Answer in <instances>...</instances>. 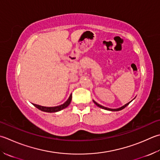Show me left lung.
Returning <instances> with one entry per match:
<instances>
[{
    "label": "left lung",
    "instance_id": "8db88e82",
    "mask_svg": "<svg viewBox=\"0 0 160 160\" xmlns=\"http://www.w3.org/2000/svg\"><path fill=\"white\" fill-rule=\"evenodd\" d=\"M131 102V101H130ZM130 102H128L127 104H126L125 105H123V106H122L121 108H118V109H110V108H105V107H104V106H102V105H99L98 103H97L96 101H93V102L95 103V104L98 106V107H99V108H102V109H107V110H109V111H119V110H121V109H123V108H125L126 107V106H128V105H129V103Z\"/></svg>",
    "mask_w": 160,
    "mask_h": 160
}]
</instances>
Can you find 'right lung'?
<instances>
[{
    "label": "right lung",
    "instance_id": "1",
    "mask_svg": "<svg viewBox=\"0 0 160 160\" xmlns=\"http://www.w3.org/2000/svg\"><path fill=\"white\" fill-rule=\"evenodd\" d=\"M71 98H72V94L70 95L69 98H68V99L64 103V104L59 105V106H56V107H43V106H41V105H36V104H33V105L34 106V107H36L37 109H40V110H42L43 112H56L60 111V110H62V109H63L67 107H68V105L70 104V102L71 101Z\"/></svg>",
    "mask_w": 160,
    "mask_h": 160
}]
</instances>
